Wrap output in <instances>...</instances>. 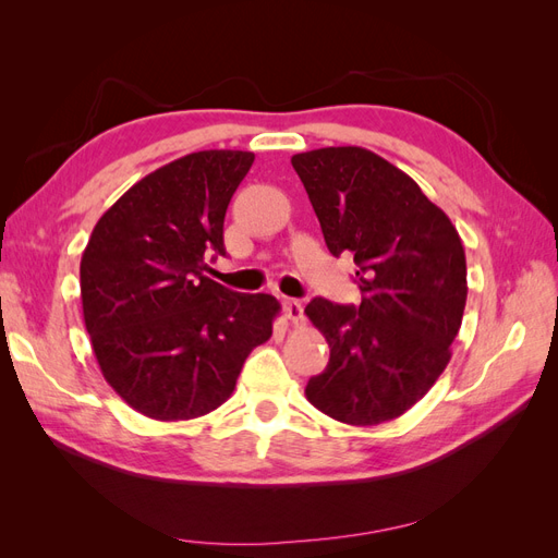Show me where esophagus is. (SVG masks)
I'll return each instance as SVG.
<instances>
[{"mask_svg": "<svg viewBox=\"0 0 558 558\" xmlns=\"http://www.w3.org/2000/svg\"><path fill=\"white\" fill-rule=\"evenodd\" d=\"M283 314L293 326L305 324V310H302V302H298V300H286L283 302Z\"/></svg>", "mask_w": 558, "mask_h": 558, "instance_id": "esophagus-1", "label": "esophagus"}]
</instances>
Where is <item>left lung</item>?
Returning <instances> with one entry per match:
<instances>
[{
    "label": "left lung",
    "instance_id": "left-lung-1",
    "mask_svg": "<svg viewBox=\"0 0 558 558\" xmlns=\"http://www.w3.org/2000/svg\"><path fill=\"white\" fill-rule=\"evenodd\" d=\"M332 256L349 253L361 305L314 298L305 307L330 361L305 393L351 426H377L428 393L451 359L468 281L465 251L449 216L414 179L361 146L291 158Z\"/></svg>",
    "mask_w": 558,
    "mask_h": 558
}]
</instances>
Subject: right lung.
<instances>
[{
  "label": "right lung",
  "mask_w": 558,
  "mask_h": 558,
  "mask_svg": "<svg viewBox=\"0 0 558 558\" xmlns=\"http://www.w3.org/2000/svg\"><path fill=\"white\" fill-rule=\"evenodd\" d=\"M248 150H197L150 172L99 218L81 258L83 320L105 379L158 421L209 414L279 302L205 277L226 256L223 221L253 165Z\"/></svg>",
  "instance_id": "right-lung-1"
}]
</instances>
